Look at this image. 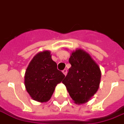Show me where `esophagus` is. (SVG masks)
<instances>
[{"label": "esophagus", "mask_w": 124, "mask_h": 124, "mask_svg": "<svg viewBox=\"0 0 124 124\" xmlns=\"http://www.w3.org/2000/svg\"><path fill=\"white\" fill-rule=\"evenodd\" d=\"M63 74H65V75H67V69H64L63 70Z\"/></svg>", "instance_id": "obj_1"}]
</instances>
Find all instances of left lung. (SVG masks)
I'll return each mask as SVG.
<instances>
[{
	"mask_svg": "<svg viewBox=\"0 0 124 124\" xmlns=\"http://www.w3.org/2000/svg\"><path fill=\"white\" fill-rule=\"evenodd\" d=\"M69 61L71 67L62 82L74 103L83 104L98 90L101 77L100 68L90 55L81 49L72 52Z\"/></svg>",
	"mask_w": 124,
	"mask_h": 124,
	"instance_id": "obj_1",
	"label": "left lung"
}]
</instances>
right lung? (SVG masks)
<instances>
[{"label": "right lung", "instance_id": "add662e5", "mask_svg": "<svg viewBox=\"0 0 124 124\" xmlns=\"http://www.w3.org/2000/svg\"><path fill=\"white\" fill-rule=\"evenodd\" d=\"M51 56L47 50L38 53L31 61L25 74L27 92L34 100L41 103L50 100L57 84L65 78Z\"/></svg>", "mask_w": 124, "mask_h": 124}]
</instances>
